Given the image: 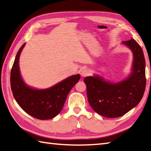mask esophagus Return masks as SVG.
<instances>
[{
    "label": "esophagus",
    "mask_w": 151,
    "mask_h": 151,
    "mask_svg": "<svg viewBox=\"0 0 151 151\" xmlns=\"http://www.w3.org/2000/svg\"><path fill=\"white\" fill-rule=\"evenodd\" d=\"M90 75V70L88 69L85 68V69H83L82 70L81 75L82 76H89Z\"/></svg>",
    "instance_id": "34e87169"
}]
</instances>
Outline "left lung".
Segmentation results:
<instances>
[{
    "label": "left lung",
    "instance_id": "left-lung-1",
    "mask_svg": "<svg viewBox=\"0 0 151 151\" xmlns=\"http://www.w3.org/2000/svg\"><path fill=\"white\" fill-rule=\"evenodd\" d=\"M134 54L133 72L129 78L116 84L105 81L97 76H87L88 100L97 114L117 118L128 113L142 99L146 87L145 60L142 48L134 39L123 41Z\"/></svg>",
    "mask_w": 151,
    "mask_h": 151
}]
</instances>
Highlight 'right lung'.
Returning a JSON list of instances; mask_svg holds the SVG:
<instances>
[{"instance_id":"right-lung-1","label":"right lung","mask_w":151,"mask_h":151,"mask_svg":"<svg viewBox=\"0 0 151 151\" xmlns=\"http://www.w3.org/2000/svg\"><path fill=\"white\" fill-rule=\"evenodd\" d=\"M24 43L17 53L10 73V86L15 99L23 111L35 119L54 118L63 107L68 93L81 78V75L70 76L48 89L35 90L27 86L21 77L19 60Z\"/></svg>"}]
</instances>
